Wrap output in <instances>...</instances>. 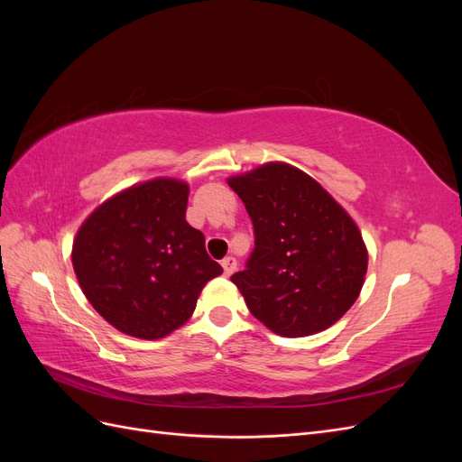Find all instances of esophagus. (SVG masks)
Listing matches in <instances>:
<instances>
[{"label":"esophagus","mask_w":462,"mask_h":462,"mask_svg":"<svg viewBox=\"0 0 462 462\" xmlns=\"http://www.w3.org/2000/svg\"><path fill=\"white\" fill-rule=\"evenodd\" d=\"M221 268H223V275H226V277L233 275V272L236 270V260L227 256L226 260H221Z\"/></svg>","instance_id":"34e87169"}]
</instances>
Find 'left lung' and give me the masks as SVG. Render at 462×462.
Returning a JSON list of instances; mask_svg holds the SVG:
<instances>
[{
	"label": "left lung",
	"instance_id": "1",
	"mask_svg": "<svg viewBox=\"0 0 462 462\" xmlns=\"http://www.w3.org/2000/svg\"><path fill=\"white\" fill-rule=\"evenodd\" d=\"M254 226V253L231 282L250 314L282 337H306L358 299L368 250L346 209L316 179L268 162L227 179Z\"/></svg>",
	"mask_w": 462,
	"mask_h": 462
}]
</instances>
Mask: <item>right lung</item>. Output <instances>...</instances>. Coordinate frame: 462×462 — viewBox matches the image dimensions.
Masks as SVG:
<instances>
[{
  "instance_id": "1",
  "label": "right lung",
  "mask_w": 462,
  "mask_h": 462,
  "mask_svg": "<svg viewBox=\"0 0 462 462\" xmlns=\"http://www.w3.org/2000/svg\"><path fill=\"white\" fill-rule=\"evenodd\" d=\"M187 202L189 183L156 177L116 192L80 223L71 250L79 285L125 335L153 341L185 326L223 272L187 223Z\"/></svg>"
}]
</instances>
